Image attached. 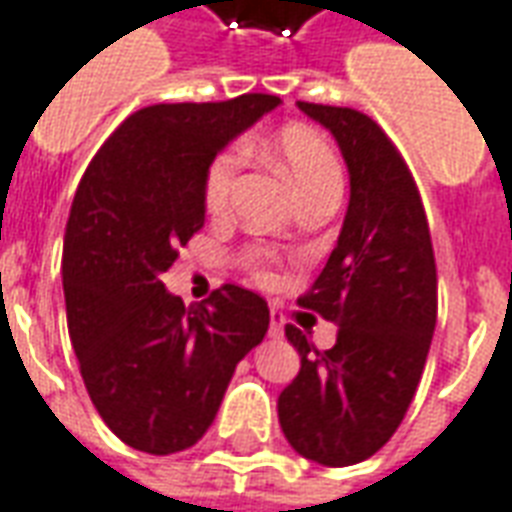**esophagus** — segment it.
Listing matches in <instances>:
<instances>
[{
    "label": "esophagus",
    "mask_w": 512,
    "mask_h": 512,
    "mask_svg": "<svg viewBox=\"0 0 512 512\" xmlns=\"http://www.w3.org/2000/svg\"><path fill=\"white\" fill-rule=\"evenodd\" d=\"M268 334H271V337H282V334H285V315H282L277 307H271V326H268Z\"/></svg>",
    "instance_id": "1"
}]
</instances>
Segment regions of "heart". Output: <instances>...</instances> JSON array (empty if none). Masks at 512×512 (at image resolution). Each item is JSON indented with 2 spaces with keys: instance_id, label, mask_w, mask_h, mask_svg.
Here are the masks:
<instances>
[{
  "instance_id": "obj_1",
  "label": "heart",
  "mask_w": 512,
  "mask_h": 512,
  "mask_svg": "<svg viewBox=\"0 0 512 512\" xmlns=\"http://www.w3.org/2000/svg\"><path fill=\"white\" fill-rule=\"evenodd\" d=\"M271 153L299 197H307L318 189H329V186H343V172H340V161L334 156L332 145L310 128H282L271 145ZM238 169H241L238 147H227L211 161L205 180H202V205L211 216H222L230 208ZM255 277L268 282L274 274L260 260H255Z\"/></svg>"
}]
</instances>
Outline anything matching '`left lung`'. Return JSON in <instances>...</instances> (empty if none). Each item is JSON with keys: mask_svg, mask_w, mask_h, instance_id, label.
<instances>
[{"mask_svg": "<svg viewBox=\"0 0 512 512\" xmlns=\"http://www.w3.org/2000/svg\"><path fill=\"white\" fill-rule=\"evenodd\" d=\"M329 128L351 175V202L326 266L299 307L337 323L318 351L285 326L299 376L277 400L290 447L323 466H351L392 439L414 400L436 329V260L411 169L373 117L299 101Z\"/></svg>", "mask_w": 512, "mask_h": 512, "instance_id": "left-lung-1", "label": "left lung"}]
</instances>
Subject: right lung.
<instances>
[{
  "label": "right lung",
  "instance_id": "obj_1",
  "mask_svg": "<svg viewBox=\"0 0 512 512\" xmlns=\"http://www.w3.org/2000/svg\"><path fill=\"white\" fill-rule=\"evenodd\" d=\"M279 104H156L128 115L73 197L62 288L87 395L134 450L172 455L205 436L235 365L268 332V304L238 285L186 307L161 282L205 224L202 180L233 136Z\"/></svg>",
  "mask_w": 512,
  "mask_h": 512
}]
</instances>
